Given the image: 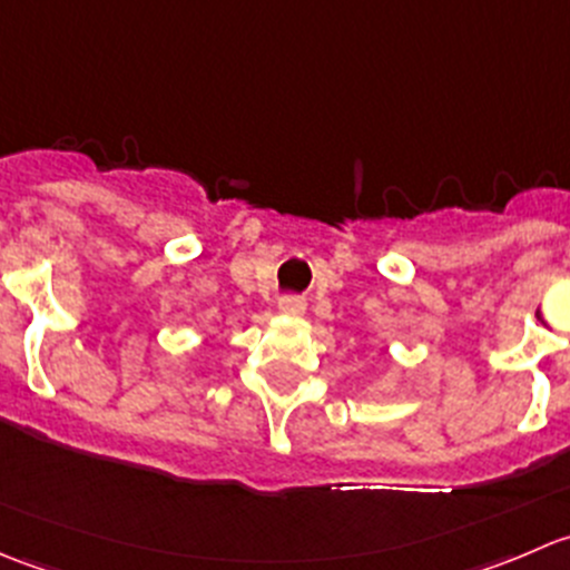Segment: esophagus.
Wrapping results in <instances>:
<instances>
[{
    "instance_id": "1",
    "label": "esophagus",
    "mask_w": 570,
    "mask_h": 570,
    "mask_svg": "<svg viewBox=\"0 0 570 570\" xmlns=\"http://www.w3.org/2000/svg\"><path fill=\"white\" fill-rule=\"evenodd\" d=\"M278 312L284 314V317H303V314H306V301H303V297H284V301L278 303Z\"/></svg>"
}]
</instances>
